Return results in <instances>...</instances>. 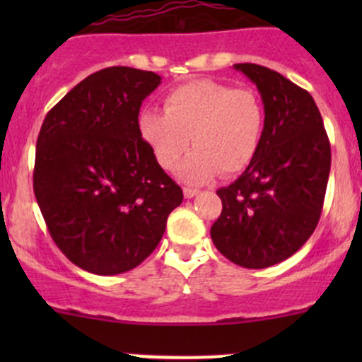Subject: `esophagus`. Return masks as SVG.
<instances>
[{
  "label": "esophagus",
  "instance_id": "1",
  "mask_svg": "<svg viewBox=\"0 0 362 362\" xmlns=\"http://www.w3.org/2000/svg\"><path fill=\"white\" fill-rule=\"evenodd\" d=\"M198 189H192V187H185L184 189V196H185V198H187V199H191V198H194V196L196 194H198Z\"/></svg>",
  "mask_w": 362,
  "mask_h": 362
}]
</instances>
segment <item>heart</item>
<instances>
[{"instance_id":"1","label":"heart","mask_w":362,"mask_h":362,"mask_svg":"<svg viewBox=\"0 0 362 362\" xmlns=\"http://www.w3.org/2000/svg\"><path fill=\"white\" fill-rule=\"evenodd\" d=\"M138 131L164 170H173L192 144L196 151L178 175L203 184L221 171L240 173L254 160L264 133V108L250 89L192 80L166 94L164 112L141 110Z\"/></svg>"}]
</instances>
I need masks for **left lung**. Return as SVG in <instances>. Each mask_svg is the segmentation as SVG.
I'll return each mask as SVG.
<instances>
[{"instance_id":"obj_1","label":"left lung","mask_w":362,"mask_h":362,"mask_svg":"<svg viewBox=\"0 0 362 362\" xmlns=\"http://www.w3.org/2000/svg\"><path fill=\"white\" fill-rule=\"evenodd\" d=\"M255 83L264 105L257 156L228 187L218 189L222 214L210 229L224 257L261 269L305 245L322 214L331 147L313 98L280 73L233 66Z\"/></svg>"}]
</instances>
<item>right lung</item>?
Returning a JSON list of instances; mask_svg holds the SVG:
<instances>
[{
  "instance_id": "obj_1",
  "label": "right lung",
  "mask_w": 362,
  "mask_h": 362,
  "mask_svg": "<svg viewBox=\"0 0 362 362\" xmlns=\"http://www.w3.org/2000/svg\"><path fill=\"white\" fill-rule=\"evenodd\" d=\"M160 76L112 66L83 78L47 113L33 189L50 236L78 268L119 275L159 245L182 189L138 131Z\"/></svg>"
}]
</instances>
